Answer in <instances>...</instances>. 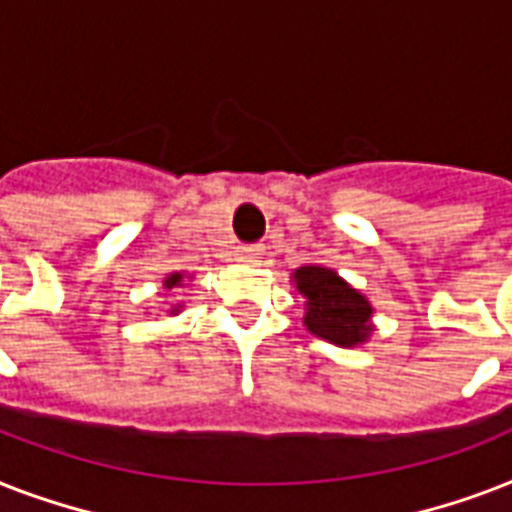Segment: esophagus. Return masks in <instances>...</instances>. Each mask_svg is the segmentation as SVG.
<instances>
[{
	"label": "esophagus",
	"instance_id": "1",
	"mask_svg": "<svg viewBox=\"0 0 512 512\" xmlns=\"http://www.w3.org/2000/svg\"><path fill=\"white\" fill-rule=\"evenodd\" d=\"M260 257H263V247H257V244L236 249V260H239V263H257Z\"/></svg>",
	"mask_w": 512,
	"mask_h": 512
}]
</instances>
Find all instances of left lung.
Instances as JSON below:
<instances>
[{
    "mask_svg": "<svg viewBox=\"0 0 512 512\" xmlns=\"http://www.w3.org/2000/svg\"><path fill=\"white\" fill-rule=\"evenodd\" d=\"M292 284L305 300L303 327L321 340L356 348L374 335V308L364 292L350 287L327 265L308 263L292 273Z\"/></svg>",
    "mask_w": 512,
    "mask_h": 512,
    "instance_id": "obj_1",
    "label": "left lung"
}]
</instances>
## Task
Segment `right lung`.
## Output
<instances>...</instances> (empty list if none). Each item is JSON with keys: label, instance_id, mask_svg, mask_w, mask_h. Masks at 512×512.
<instances>
[{"label": "right lung", "instance_id": "right-lung-1", "mask_svg": "<svg viewBox=\"0 0 512 512\" xmlns=\"http://www.w3.org/2000/svg\"><path fill=\"white\" fill-rule=\"evenodd\" d=\"M191 279V276H188ZM183 281H185V271H172L164 276V289H175V287H183ZM183 311V305H175V308H170V316H177V313Z\"/></svg>", "mask_w": 512, "mask_h": 512}]
</instances>
